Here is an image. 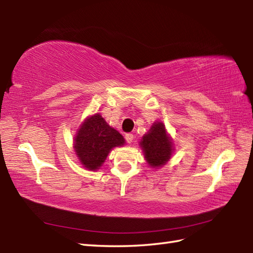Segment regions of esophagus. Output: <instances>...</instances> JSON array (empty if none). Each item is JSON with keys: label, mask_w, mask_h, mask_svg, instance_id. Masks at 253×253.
Listing matches in <instances>:
<instances>
[{"label": "esophagus", "mask_w": 253, "mask_h": 253, "mask_svg": "<svg viewBox=\"0 0 253 253\" xmlns=\"http://www.w3.org/2000/svg\"><path fill=\"white\" fill-rule=\"evenodd\" d=\"M125 139H126V141L128 143H131L132 140H133V135H132V133H126Z\"/></svg>", "instance_id": "esophagus-1"}]
</instances>
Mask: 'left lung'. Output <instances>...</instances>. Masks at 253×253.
<instances>
[{"label": "left lung", "mask_w": 253, "mask_h": 253, "mask_svg": "<svg viewBox=\"0 0 253 253\" xmlns=\"http://www.w3.org/2000/svg\"><path fill=\"white\" fill-rule=\"evenodd\" d=\"M139 146L142 149L144 160L150 168L158 169L170 160L174 153L173 139L160 121L153 123L147 133L141 138Z\"/></svg>", "instance_id": "1"}]
</instances>
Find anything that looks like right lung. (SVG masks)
<instances>
[{
	"mask_svg": "<svg viewBox=\"0 0 253 253\" xmlns=\"http://www.w3.org/2000/svg\"><path fill=\"white\" fill-rule=\"evenodd\" d=\"M125 139L105 122L100 113L88 116L74 137V151L80 164L89 170H98L112 151L125 144Z\"/></svg>",
	"mask_w": 253,
	"mask_h": 253,
	"instance_id": "obj_1",
	"label": "right lung"
}]
</instances>
